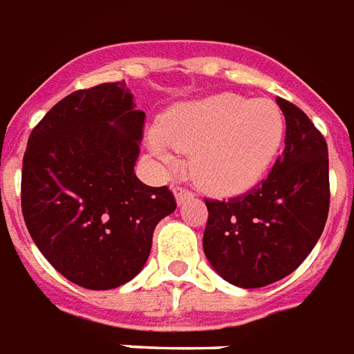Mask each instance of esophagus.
Segmentation results:
<instances>
[{"mask_svg":"<svg viewBox=\"0 0 354 354\" xmlns=\"http://www.w3.org/2000/svg\"><path fill=\"white\" fill-rule=\"evenodd\" d=\"M172 191H174V197H176L178 204H182L184 201H187V198L193 197V191L187 189L185 185H180V184L172 185Z\"/></svg>","mask_w":354,"mask_h":354,"instance_id":"esophagus-1","label":"esophagus"}]
</instances>
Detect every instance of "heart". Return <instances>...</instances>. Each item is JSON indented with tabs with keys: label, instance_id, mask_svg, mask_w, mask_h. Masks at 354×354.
<instances>
[{
	"label": "heart",
	"instance_id": "heart-1",
	"mask_svg": "<svg viewBox=\"0 0 354 354\" xmlns=\"http://www.w3.org/2000/svg\"><path fill=\"white\" fill-rule=\"evenodd\" d=\"M283 135V112L274 101L217 93L167 112L148 144L167 165L174 163L176 151H193L191 172L198 184L234 195L266 174Z\"/></svg>",
	"mask_w": 354,
	"mask_h": 354
}]
</instances>
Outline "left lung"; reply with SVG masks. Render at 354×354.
<instances>
[{
  "label": "left lung",
  "mask_w": 354,
  "mask_h": 354,
  "mask_svg": "<svg viewBox=\"0 0 354 354\" xmlns=\"http://www.w3.org/2000/svg\"><path fill=\"white\" fill-rule=\"evenodd\" d=\"M276 101L287 129L270 174L229 201L204 198V253L219 276L243 289L297 270L323 234L330 206L326 140L297 104Z\"/></svg>",
  "instance_id": "8db88e82"
}]
</instances>
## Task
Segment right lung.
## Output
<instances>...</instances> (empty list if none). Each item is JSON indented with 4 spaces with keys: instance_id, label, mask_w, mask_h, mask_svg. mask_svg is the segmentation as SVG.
<instances>
[{
    "instance_id": "right-lung-1",
    "label": "right lung",
    "mask_w": 354,
    "mask_h": 354,
    "mask_svg": "<svg viewBox=\"0 0 354 354\" xmlns=\"http://www.w3.org/2000/svg\"><path fill=\"white\" fill-rule=\"evenodd\" d=\"M125 82L73 91L31 131L22 161V214L48 263L84 289L106 290L142 270L172 191L135 174L142 138Z\"/></svg>"
}]
</instances>
